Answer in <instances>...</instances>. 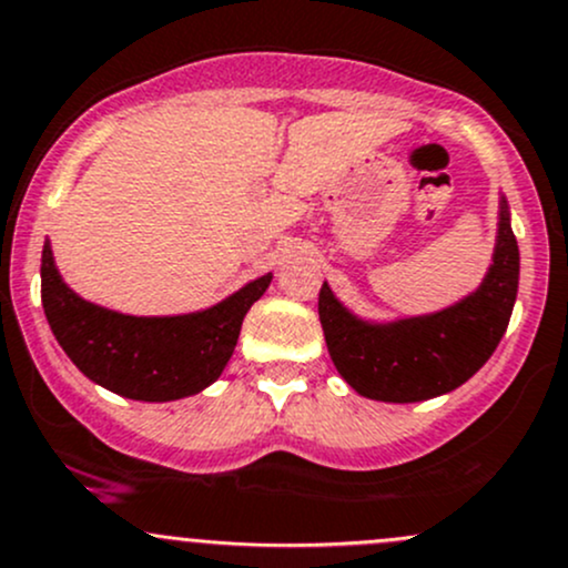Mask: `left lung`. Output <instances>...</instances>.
Returning a JSON list of instances; mask_svg holds the SVG:
<instances>
[{
	"instance_id": "8db88e82",
	"label": "left lung",
	"mask_w": 568,
	"mask_h": 568,
	"mask_svg": "<svg viewBox=\"0 0 568 568\" xmlns=\"http://www.w3.org/2000/svg\"><path fill=\"white\" fill-rule=\"evenodd\" d=\"M520 285V247L509 201L498 193V231L485 277L457 302L433 313L364 318L337 300L324 280L318 318L326 348L356 394L381 403H422L449 394L498 348Z\"/></svg>"
}]
</instances>
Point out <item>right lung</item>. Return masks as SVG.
<instances>
[{
  "label": "right lung",
  "mask_w": 568,
  "mask_h": 568,
  "mask_svg": "<svg viewBox=\"0 0 568 568\" xmlns=\"http://www.w3.org/2000/svg\"><path fill=\"white\" fill-rule=\"evenodd\" d=\"M268 283L272 272L193 313L130 315L75 294L59 274L48 239L40 261L45 318L64 354L89 381L141 403H171L212 386L234 354L244 315Z\"/></svg>",
  "instance_id": "obj_1"
}]
</instances>
